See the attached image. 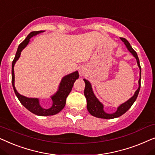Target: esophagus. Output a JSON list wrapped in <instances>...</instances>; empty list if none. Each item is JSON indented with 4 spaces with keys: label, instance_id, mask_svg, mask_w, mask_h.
Here are the masks:
<instances>
[{
    "label": "esophagus",
    "instance_id": "obj_1",
    "mask_svg": "<svg viewBox=\"0 0 155 155\" xmlns=\"http://www.w3.org/2000/svg\"><path fill=\"white\" fill-rule=\"evenodd\" d=\"M79 74H80V75H83V74H84V70L83 69H79Z\"/></svg>",
    "mask_w": 155,
    "mask_h": 155
}]
</instances>
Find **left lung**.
I'll use <instances>...</instances> for the list:
<instances>
[{"instance_id":"obj_1","label":"left lung","mask_w":155,"mask_h":155,"mask_svg":"<svg viewBox=\"0 0 155 155\" xmlns=\"http://www.w3.org/2000/svg\"><path fill=\"white\" fill-rule=\"evenodd\" d=\"M120 40L124 42L125 46L128 49L130 52L133 55L134 57H135L136 60H137V63L138 67L140 68V79L138 83H139V87L137 89V91L135 92V94L133 97H131L129 99L128 101H127L126 102H125L124 104H121L118 108H117L116 112L114 113H111V114H109V113H107L104 110V105H103L98 100V98H96V96H95L94 92H93L91 84L88 80L84 79V81L86 84L85 88H84V96H85L86 98V102H87V109L88 112L90 113L91 115H92L93 116H95L96 117H100V118H104V119H113L115 118V117H120L121 115L124 114L125 113H126L127 110H129V108H130L132 105L134 104V102L136 101V98L138 96V94H139L140 89V80H141V67H140V60L139 58H138L137 53L136 51L134 50V49L132 48L130 44L128 41H127L126 39L120 38Z\"/></svg>"}]
</instances>
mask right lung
Instances as JSON below:
<instances>
[{
	"label": "right lung",
	"mask_w": 155,
	"mask_h": 155,
	"mask_svg": "<svg viewBox=\"0 0 155 155\" xmlns=\"http://www.w3.org/2000/svg\"><path fill=\"white\" fill-rule=\"evenodd\" d=\"M45 31H35V32H30V34L27 36V38L25 39L23 42L20 43L18 46L17 52H16L15 57L14 58L13 63H12V84L15 91L16 96L18 97V100L21 103V104L25 108H26L28 110H30L31 113H34L37 115L40 116H47V115H53L57 114L60 112L62 109L64 108L66 104V99H67L68 95L71 92L73 87L74 82L76 79L79 78V73L77 71L73 72V73L68 74L65 76L61 79V81L59 84L58 91L56 94H54L51 97L52 100V106L49 108H44L40 105L38 98H28L24 96L20 95L17 91L15 87V74H14V65L16 62V61L19 59L20 54L22 49L28 45L29 42L31 38L33 36H35L40 32H43Z\"/></svg>",
	"instance_id": "right-lung-1"
}]
</instances>
